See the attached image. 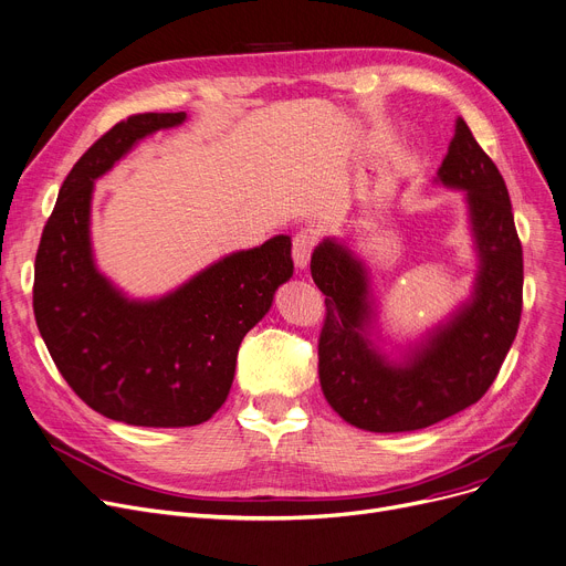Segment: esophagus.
<instances>
[{
    "instance_id": "1",
    "label": "esophagus",
    "mask_w": 566,
    "mask_h": 566,
    "mask_svg": "<svg viewBox=\"0 0 566 566\" xmlns=\"http://www.w3.org/2000/svg\"><path fill=\"white\" fill-rule=\"evenodd\" d=\"M315 244H317V238L311 231H301V233L294 235V240H292V255H294V263H296L298 270H306L308 268L311 253H313Z\"/></svg>"
}]
</instances>
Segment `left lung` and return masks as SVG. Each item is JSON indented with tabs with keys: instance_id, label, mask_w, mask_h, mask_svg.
<instances>
[{
	"instance_id": "left-lung-1",
	"label": "left lung",
	"mask_w": 566,
	"mask_h": 566,
	"mask_svg": "<svg viewBox=\"0 0 566 566\" xmlns=\"http://www.w3.org/2000/svg\"><path fill=\"white\" fill-rule=\"evenodd\" d=\"M434 184L464 192L478 258L471 296L417 342L385 349L369 268L337 238H324L311 274L326 294L319 382L331 408L369 432L438 423L494 382L521 319L524 255L505 181L462 117Z\"/></svg>"
}]
</instances>
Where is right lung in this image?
Masks as SVG:
<instances>
[{
	"label": "right lung",
	"instance_id": "right-lung-1",
	"mask_svg": "<svg viewBox=\"0 0 566 566\" xmlns=\"http://www.w3.org/2000/svg\"><path fill=\"white\" fill-rule=\"evenodd\" d=\"M186 119L143 113L115 124L67 174L35 255L33 313L52 360L81 401L132 426H197L220 410L242 337L294 272L290 235L233 251L158 298L126 296L99 272L95 181L143 138Z\"/></svg>",
	"mask_w": 566,
	"mask_h": 566
}]
</instances>
